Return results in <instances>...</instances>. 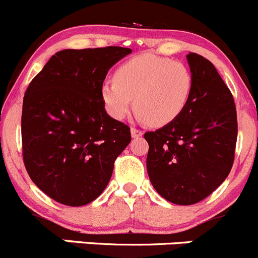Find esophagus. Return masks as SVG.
<instances>
[{"label":"esophagus","mask_w":258,"mask_h":258,"mask_svg":"<svg viewBox=\"0 0 258 258\" xmlns=\"http://www.w3.org/2000/svg\"><path fill=\"white\" fill-rule=\"evenodd\" d=\"M131 133H132V137H133V138H139V137L143 136V132L139 131V129H136V127H132Z\"/></svg>","instance_id":"esophagus-1"}]
</instances>
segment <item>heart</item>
Returning a JSON list of instances; mask_svg holds the SVG:
<instances>
[{"label":"heart","mask_w":258,"mask_h":258,"mask_svg":"<svg viewBox=\"0 0 258 258\" xmlns=\"http://www.w3.org/2000/svg\"><path fill=\"white\" fill-rule=\"evenodd\" d=\"M192 87V73L183 63L142 54L116 68L114 82L101 86V99L114 119H125L134 99L139 119L152 126H164L185 110Z\"/></svg>","instance_id":"b5f03b06"}]
</instances>
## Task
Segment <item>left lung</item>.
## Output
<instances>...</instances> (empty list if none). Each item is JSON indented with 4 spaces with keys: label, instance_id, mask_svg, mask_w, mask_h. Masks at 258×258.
<instances>
[{
    "label": "left lung",
    "instance_id": "8db88e82",
    "mask_svg": "<svg viewBox=\"0 0 258 258\" xmlns=\"http://www.w3.org/2000/svg\"><path fill=\"white\" fill-rule=\"evenodd\" d=\"M186 58L194 77L187 106L172 122L144 134L149 180L177 205L196 204L222 185L238 133L234 100L213 63L196 53Z\"/></svg>",
    "mask_w": 258,
    "mask_h": 258
}]
</instances>
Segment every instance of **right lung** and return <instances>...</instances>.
I'll return each mask as SVG.
<instances>
[{
  "mask_svg": "<svg viewBox=\"0 0 258 258\" xmlns=\"http://www.w3.org/2000/svg\"><path fill=\"white\" fill-rule=\"evenodd\" d=\"M132 49L106 46L55 53L25 92L23 157L33 182L68 207L101 195L131 127L109 116L101 99L107 71Z\"/></svg>",
  "mask_w": 258,
  "mask_h": 258,
  "instance_id": "obj_1",
  "label": "right lung"
}]
</instances>
